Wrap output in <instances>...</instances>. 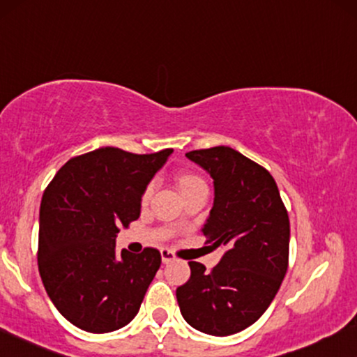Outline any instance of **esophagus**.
<instances>
[{
    "mask_svg": "<svg viewBox=\"0 0 357 357\" xmlns=\"http://www.w3.org/2000/svg\"><path fill=\"white\" fill-rule=\"evenodd\" d=\"M161 259H162V264H169V263H173L176 257H174L173 252L169 251V249L162 248L161 249Z\"/></svg>",
    "mask_w": 357,
    "mask_h": 357,
    "instance_id": "obj_1",
    "label": "esophagus"
}]
</instances>
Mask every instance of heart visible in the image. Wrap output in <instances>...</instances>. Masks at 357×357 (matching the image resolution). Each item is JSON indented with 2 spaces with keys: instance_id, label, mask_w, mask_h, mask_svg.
Segmentation results:
<instances>
[{
  "instance_id": "1",
  "label": "heart",
  "mask_w": 357,
  "mask_h": 357,
  "mask_svg": "<svg viewBox=\"0 0 357 357\" xmlns=\"http://www.w3.org/2000/svg\"><path fill=\"white\" fill-rule=\"evenodd\" d=\"M178 186H179V190H181L183 195H186V192L196 190V188L206 186V183L203 181V178H201V176H197L196 173H191V171H183V173L178 176ZM153 190H154V184L151 183L144 190L143 201L149 199V196H151Z\"/></svg>"
}]
</instances>
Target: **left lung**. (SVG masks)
Wrapping results in <instances>:
<instances>
[{"mask_svg":"<svg viewBox=\"0 0 357 357\" xmlns=\"http://www.w3.org/2000/svg\"><path fill=\"white\" fill-rule=\"evenodd\" d=\"M213 178L214 201L203 234L225 255L206 271L190 261L191 278L176 289L188 324L231 336L255 324L273 303L287 271L289 218L264 167L227 146L186 153Z\"/></svg>","mask_w":357,"mask_h":357,"instance_id":"obj_1","label":"left lung"}]
</instances>
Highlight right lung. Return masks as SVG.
<instances>
[{
	"label": "right lung",
	"instance_id": "add662e5",
	"mask_svg": "<svg viewBox=\"0 0 357 357\" xmlns=\"http://www.w3.org/2000/svg\"><path fill=\"white\" fill-rule=\"evenodd\" d=\"M171 154L94 149L68 161L46 188L38 268L50 299L76 328L111 333L139 311L161 255L153 248L119 255L116 238L139 218L144 190Z\"/></svg>",
	"mask_w": 357,
	"mask_h": 357
}]
</instances>
